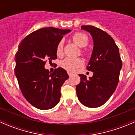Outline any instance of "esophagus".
Segmentation results:
<instances>
[{"label": "esophagus", "instance_id": "34e87169", "mask_svg": "<svg viewBox=\"0 0 135 135\" xmlns=\"http://www.w3.org/2000/svg\"><path fill=\"white\" fill-rule=\"evenodd\" d=\"M68 74H69V76H70H70H71L72 75H73V73H70V72H68Z\"/></svg>", "mask_w": 135, "mask_h": 135}]
</instances>
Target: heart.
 I'll list each match as a JSON object with an SVG mask.
<instances>
[{"mask_svg": "<svg viewBox=\"0 0 135 135\" xmlns=\"http://www.w3.org/2000/svg\"><path fill=\"white\" fill-rule=\"evenodd\" d=\"M73 42L80 47H84L88 44V37L86 35L81 32L74 34L72 37ZM63 50V42L60 41L57 44L56 51L57 55H61ZM83 65V62L80 59H72L66 57L61 62V66L63 69L69 71H75L78 67Z\"/></svg>", "mask_w": 135, "mask_h": 135, "instance_id": "1", "label": "heart"}]
</instances>
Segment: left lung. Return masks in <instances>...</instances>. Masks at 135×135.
Returning <instances> with one entry per match:
<instances>
[{"label": "left lung", "mask_w": 135, "mask_h": 135, "mask_svg": "<svg viewBox=\"0 0 135 135\" xmlns=\"http://www.w3.org/2000/svg\"><path fill=\"white\" fill-rule=\"evenodd\" d=\"M81 29L90 33L93 49L87 69L93 75L87 79L79 74L80 83L76 85L78 100L89 108L103 105L114 93L119 81L122 61L119 49L107 32L91 25H83Z\"/></svg>", "instance_id": "8db88e82"}]
</instances>
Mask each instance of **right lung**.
I'll use <instances>...</instances> for the list:
<instances>
[{
	"instance_id": "right-lung-1",
	"label": "right lung",
	"mask_w": 135,
	"mask_h": 135,
	"mask_svg": "<svg viewBox=\"0 0 135 135\" xmlns=\"http://www.w3.org/2000/svg\"><path fill=\"white\" fill-rule=\"evenodd\" d=\"M70 31L42 28L26 36L19 45L15 74L24 97L38 109H51L60 101L61 88L69 76L62 68L51 74L44 66L46 60L57 59V44Z\"/></svg>"
}]
</instances>
